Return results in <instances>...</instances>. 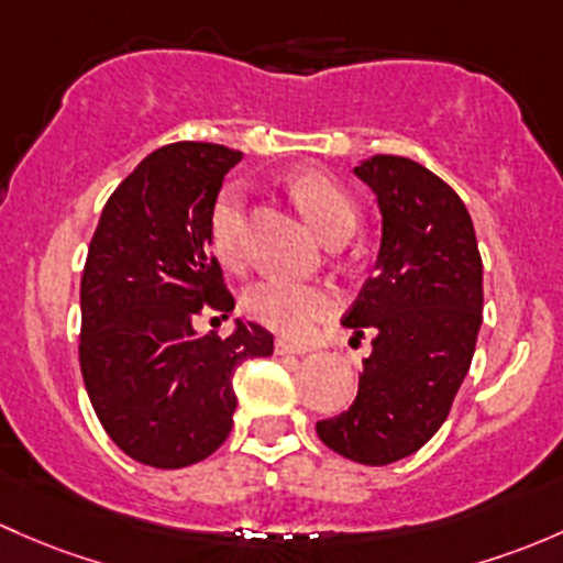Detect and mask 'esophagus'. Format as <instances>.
<instances>
[{
  "label": "esophagus",
  "mask_w": 563,
  "mask_h": 563,
  "mask_svg": "<svg viewBox=\"0 0 563 563\" xmlns=\"http://www.w3.org/2000/svg\"><path fill=\"white\" fill-rule=\"evenodd\" d=\"M312 347L310 345H301V342H291V340H275V353L277 356H305V353H310Z\"/></svg>",
  "instance_id": "1"
}]
</instances>
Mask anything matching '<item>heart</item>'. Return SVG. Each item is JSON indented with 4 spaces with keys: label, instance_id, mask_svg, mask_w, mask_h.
I'll return each mask as SVG.
<instances>
[{
    "label": "heart",
    "instance_id": "obj_1",
    "mask_svg": "<svg viewBox=\"0 0 563 563\" xmlns=\"http://www.w3.org/2000/svg\"><path fill=\"white\" fill-rule=\"evenodd\" d=\"M291 197L301 207L312 227L327 242H342L356 227V205L345 188L316 169L299 173L291 180ZM242 194L236 186H227L216 197L210 210V245L223 264L242 262ZM340 299L318 283H294L269 277L253 283L242 297V310L262 327L280 334H307L321 318L336 310Z\"/></svg>",
    "mask_w": 563,
    "mask_h": 563
}]
</instances>
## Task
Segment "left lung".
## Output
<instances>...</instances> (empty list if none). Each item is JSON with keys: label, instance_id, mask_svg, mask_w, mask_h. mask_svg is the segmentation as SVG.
Listing matches in <instances>:
<instances>
[{"label": "left lung", "instance_id": "8db88e82", "mask_svg": "<svg viewBox=\"0 0 563 563\" xmlns=\"http://www.w3.org/2000/svg\"><path fill=\"white\" fill-rule=\"evenodd\" d=\"M356 175L377 194L383 240L342 323L375 336L353 405L316 431L334 453L386 466L421 451L451 412L483 321V258L466 205L442 177L383 153Z\"/></svg>", "mask_w": 563, "mask_h": 563}]
</instances>
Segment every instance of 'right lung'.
Returning a JSON list of instances; mask_svg holds the SVG:
<instances>
[{
    "label": "right lung",
    "mask_w": 563,
    "mask_h": 563,
    "mask_svg": "<svg viewBox=\"0 0 563 563\" xmlns=\"http://www.w3.org/2000/svg\"><path fill=\"white\" fill-rule=\"evenodd\" d=\"M240 151L173 142L153 151L104 205L80 280V372L110 440L134 461L180 470L223 445L234 372L272 356V334L240 323L227 340L194 318L234 310L210 251V210Z\"/></svg>",
    "instance_id": "1"
}]
</instances>
